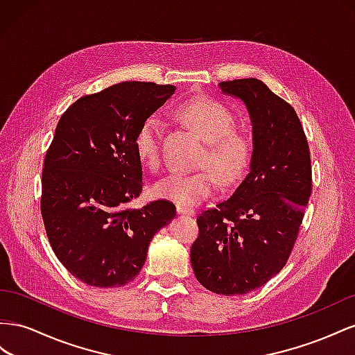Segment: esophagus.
<instances>
[{
  "label": "esophagus",
  "mask_w": 355,
  "mask_h": 355,
  "mask_svg": "<svg viewBox=\"0 0 355 355\" xmlns=\"http://www.w3.org/2000/svg\"><path fill=\"white\" fill-rule=\"evenodd\" d=\"M177 212L180 216H187V217H191L195 216V211L190 209V208H183V207H177Z\"/></svg>",
  "instance_id": "1"
}]
</instances>
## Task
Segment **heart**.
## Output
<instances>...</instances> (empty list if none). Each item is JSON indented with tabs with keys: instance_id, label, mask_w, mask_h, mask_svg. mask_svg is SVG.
<instances>
[{
	"instance_id": "obj_1",
	"label": "heart",
	"mask_w": 355,
	"mask_h": 355,
	"mask_svg": "<svg viewBox=\"0 0 355 355\" xmlns=\"http://www.w3.org/2000/svg\"><path fill=\"white\" fill-rule=\"evenodd\" d=\"M186 123L205 141L200 155L202 169L190 174L172 172L155 184V195L174 202L177 207L193 208L207 199L214 189V173L223 184H232L245 174L250 165L252 146L250 138L235 130V116L232 111L212 98L186 101L178 108ZM134 147L141 164L155 169L160 164V123L155 116L147 117L139 125Z\"/></svg>"
}]
</instances>
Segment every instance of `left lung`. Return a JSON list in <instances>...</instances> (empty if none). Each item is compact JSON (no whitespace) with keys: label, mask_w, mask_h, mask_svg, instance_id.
Returning <instances> with one entry per match:
<instances>
[{"label":"left lung","mask_w":355,"mask_h":355,"mask_svg":"<svg viewBox=\"0 0 355 355\" xmlns=\"http://www.w3.org/2000/svg\"><path fill=\"white\" fill-rule=\"evenodd\" d=\"M245 104L252 126L250 171L226 200L198 216L190 250L202 286L225 296L247 295L286 266L312 191L309 146L284 99L257 78L221 82Z\"/></svg>","instance_id":"1"}]
</instances>
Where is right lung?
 <instances>
[{"mask_svg": "<svg viewBox=\"0 0 355 355\" xmlns=\"http://www.w3.org/2000/svg\"><path fill=\"white\" fill-rule=\"evenodd\" d=\"M174 92L172 85L117 83L77 99L58 121L42 174V216L56 257L87 286L132 281L156 232L175 217L168 200L129 207L143 191L135 134Z\"/></svg>", "mask_w": 355, "mask_h": 355, "instance_id": "add662e5", "label": "right lung"}]
</instances>
